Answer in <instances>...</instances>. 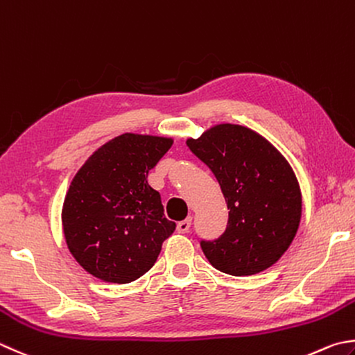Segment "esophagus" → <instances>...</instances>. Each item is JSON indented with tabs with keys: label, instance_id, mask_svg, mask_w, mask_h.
<instances>
[{
	"label": "esophagus",
	"instance_id": "esophagus-1",
	"mask_svg": "<svg viewBox=\"0 0 355 355\" xmlns=\"http://www.w3.org/2000/svg\"><path fill=\"white\" fill-rule=\"evenodd\" d=\"M190 227H191V216H189L187 219L178 223V232L179 233H187L190 230Z\"/></svg>",
	"mask_w": 355,
	"mask_h": 355
}]
</instances>
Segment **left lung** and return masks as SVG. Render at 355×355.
<instances>
[{
    "label": "left lung",
    "instance_id": "left-lung-1",
    "mask_svg": "<svg viewBox=\"0 0 355 355\" xmlns=\"http://www.w3.org/2000/svg\"><path fill=\"white\" fill-rule=\"evenodd\" d=\"M189 148L213 171L229 209L225 232L200 241L215 269L247 277L269 269L289 249L302 219V190L287 159L247 126L219 123Z\"/></svg>",
    "mask_w": 355,
    "mask_h": 355
}]
</instances>
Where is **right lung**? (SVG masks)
Masks as SVG:
<instances>
[{
  "instance_id": "1",
  "label": "right lung",
  "mask_w": 355,
  "mask_h": 355,
  "mask_svg": "<svg viewBox=\"0 0 355 355\" xmlns=\"http://www.w3.org/2000/svg\"><path fill=\"white\" fill-rule=\"evenodd\" d=\"M171 145V137L125 132L92 153L73 176L63 233L71 255L92 277L125 284L155 266L176 224L165 218L146 178Z\"/></svg>"
}]
</instances>
